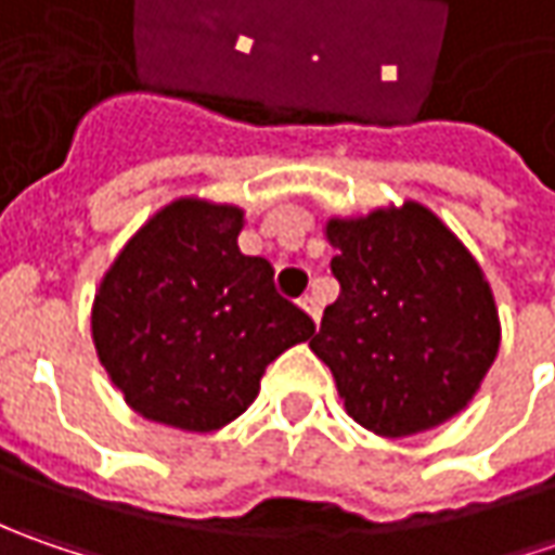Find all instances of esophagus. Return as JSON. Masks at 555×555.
Returning a JSON list of instances; mask_svg holds the SVG:
<instances>
[{
	"label": "esophagus",
	"instance_id": "1",
	"mask_svg": "<svg viewBox=\"0 0 555 555\" xmlns=\"http://www.w3.org/2000/svg\"><path fill=\"white\" fill-rule=\"evenodd\" d=\"M299 306H302V309L309 311V318L311 321H321V302H318V296H302V299H299Z\"/></svg>",
	"mask_w": 555,
	"mask_h": 555
}]
</instances>
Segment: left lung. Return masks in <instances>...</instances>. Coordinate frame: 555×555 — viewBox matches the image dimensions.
Returning a JSON list of instances; mask_svg holds the SVG:
<instances>
[{"label":"left lung","mask_w":555,"mask_h":555,"mask_svg":"<svg viewBox=\"0 0 555 555\" xmlns=\"http://www.w3.org/2000/svg\"><path fill=\"white\" fill-rule=\"evenodd\" d=\"M339 299L311 352L354 423L404 438L457 416L501 349L494 293L457 234L423 203L331 219Z\"/></svg>","instance_id":"left-lung-1"}]
</instances>
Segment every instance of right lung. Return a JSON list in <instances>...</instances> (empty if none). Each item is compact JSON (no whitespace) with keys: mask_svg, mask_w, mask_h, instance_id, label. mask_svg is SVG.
Returning a JSON list of instances; mask_svg holds the SVG:
<instances>
[{"mask_svg":"<svg viewBox=\"0 0 555 555\" xmlns=\"http://www.w3.org/2000/svg\"><path fill=\"white\" fill-rule=\"evenodd\" d=\"M244 209L179 197L132 234L101 278L92 339L101 367L144 420L212 433L244 414L266 367L314 321L244 256Z\"/></svg>","mask_w":555,"mask_h":555,"instance_id":"add662e5","label":"right lung"}]
</instances>
